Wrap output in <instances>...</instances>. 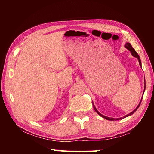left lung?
<instances>
[{"label": "left lung", "instance_id": "left-lung-1", "mask_svg": "<svg viewBox=\"0 0 154 154\" xmlns=\"http://www.w3.org/2000/svg\"><path fill=\"white\" fill-rule=\"evenodd\" d=\"M125 48H127V49H128L130 51V53H131V54H132V55L133 56V57H136V58H137V59H138V60H139V65H140V66L141 67V60H140V58H139V56L138 55V54L137 53V52L136 51H135V49L132 48V46L131 45V44H130V43H128V42H127V43H126L125 44ZM145 87H146V84H145V80H144V91H145ZM143 92V93H144ZM142 99H143V97L141 98V101H140V103H139V104L138 105V106L136 107V109H135L134 111H132V112H130V114H127V115H126L125 116H124V117H123V118H109V117H106V116H103V114H100L98 111H97V110L96 109V108L95 107V106H94V103H93V102H92V105H93V108H94V110L100 116H101L102 118H105V119H107V120H110V121H114V120H120V119H123V118H126V117H128V116H131V115H132L135 112H136V110H137V109L139 108V105H140V104H141V101H142Z\"/></svg>", "mask_w": 154, "mask_h": 154}]
</instances>
